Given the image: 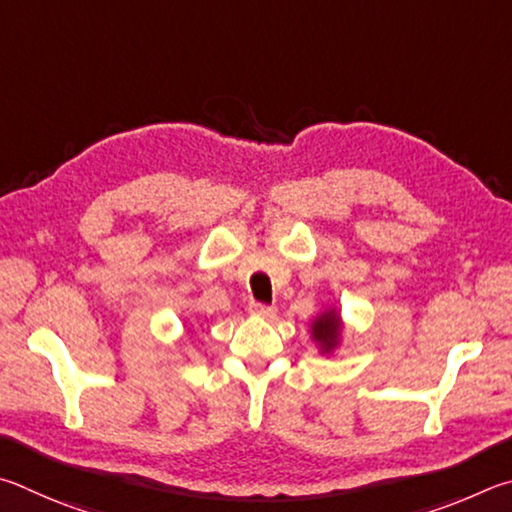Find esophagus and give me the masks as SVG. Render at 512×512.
Here are the masks:
<instances>
[{
  "label": "esophagus",
  "instance_id": "34e87169",
  "mask_svg": "<svg viewBox=\"0 0 512 512\" xmlns=\"http://www.w3.org/2000/svg\"><path fill=\"white\" fill-rule=\"evenodd\" d=\"M249 315L261 317V319H274L276 317V308L274 306H265V303H249Z\"/></svg>",
  "mask_w": 512,
  "mask_h": 512
}]
</instances>
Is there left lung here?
<instances>
[{
  "label": "left lung",
  "instance_id": "1",
  "mask_svg": "<svg viewBox=\"0 0 512 512\" xmlns=\"http://www.w3.org/2000/svg\"><path fill=\"white\" fill-rule=\"evenodd\" d=\"M312 339L319 344L321 353H333L339 344V335H342V319H339L337 310L330 308L312 321Z\"/></svg>",
  "mask_w": 512,
  "mask_h": 512
}]
</instances>
